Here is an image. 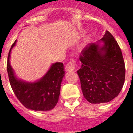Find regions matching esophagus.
Instances as JSON below:
<instances>
[{
	"mask_svg": "<svg viewBox=\"0 0 133 133\" xmlns=\"http://www.w3.org/2000/svg\"><path fill=\"white\" fill-rule=\"evenodd\" d=\"M75 68H76V64H75V61L72 58L70 60V62L66 64V70L68 72H73L75 71Z\"/></svg>",
	"mask_w": 133,
	"mask_h": 133,
	"instance_id": "esophagus-1",
	"label": "esophagus"
}]
</instances>
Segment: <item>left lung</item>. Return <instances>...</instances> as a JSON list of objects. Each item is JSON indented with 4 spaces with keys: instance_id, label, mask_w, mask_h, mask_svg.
Segmentation results:
<instances>
[{
    "instance_id": "1",
    "label": "left lung",
    "mask_w": 133,
    "mask_h": 133,
    "mask_svg": "<svg viewBox=\"0 0 133 133\" xmlns=\"http://www.w3.org/2000/svg\"><path fill=\"white\" fill-rule=\"evenodd\" d=\"M104 45L92 43L81 52L77 70L83 96L90 103H109L120 93L125 79V66L117 41L107 30Z\"/></svg>"
}]
</instances>
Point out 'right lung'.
I'll return each mask as SVG.
<instances>
[{
	"label": "right lung",
	"mask_w": 133,
	"mask_h": 133,
	"mask_svg": "<svg viewBox=\"0 0 133 133\" xmlns=\"http://www.w3.org/2000/svg\"><path fill=\"white\" fill-rule=\"evenodd\" d=\"M16 42L9 50L7 60V72L14 93L27 109L36 111L51 110L58 101L61 84L64 75L63 64H52L44 77L35 83H25L17 79L9 61L10 51Z\"/></svg>",
	"instance_id": "add662e5"
}]
</instances>
